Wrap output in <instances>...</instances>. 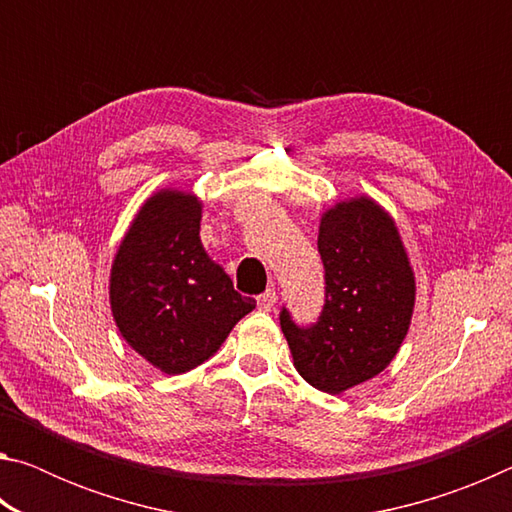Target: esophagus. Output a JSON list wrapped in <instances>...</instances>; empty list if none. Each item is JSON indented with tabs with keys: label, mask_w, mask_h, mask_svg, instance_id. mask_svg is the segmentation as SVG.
<instances>
[{
	"label": "esophagus",
	"mask_w": 512,
	"mask_h": 512,
	"mask_svg": "<svg viewBox=\"0 0 512 512\" xmlns=\"http://www.w3.org/2000/svg\"><path fill=\"white\" fill-rule=\"evenodd\" d=\"M275 300H277V293L273 289H266L262 296L257 298V305L262 311H271L275 307Z\"/></svg>",
	"instance_id": "esophagus-1"
}]
</instances>
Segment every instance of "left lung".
I'll return each instance as SVG.
<instances>
[{"label":"left lung","mask_w":512,"mask_h":512,"mask_svg":"<svg viewBox=\"0 0 512 512\" xmlns=\"http://www.w3.org/2000/svg\"><path fill=\"white\" fill-rule=\"evenodd\" d=\"M318 253L325 268V302L316 323L298 325L282 307L280 325L293 366L325 393L379 375L409 332L415 280L391 216L370 198L327 210Z\"/></svg>","instance_id":"left-lung-1"}]
</instances>
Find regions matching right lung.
<instances>
[{
    "mask_svg": "<svg viewBox=\"0 0 512 512\" xmlns=\"http://www.w3.org/2000/svg\"><path fill=\"white\" fill-rule=\"evenodd\" d=\"M201 203L160 192L144 203L117 250L110 305L135 352L167 375L201 366L255 309L201 244Z\"/></svg>",
    "mask_w": 512,
    "mask_h": 512,
    "instance_id": "right-lung-1",
    "label": "right lung"
}]
</instances>
